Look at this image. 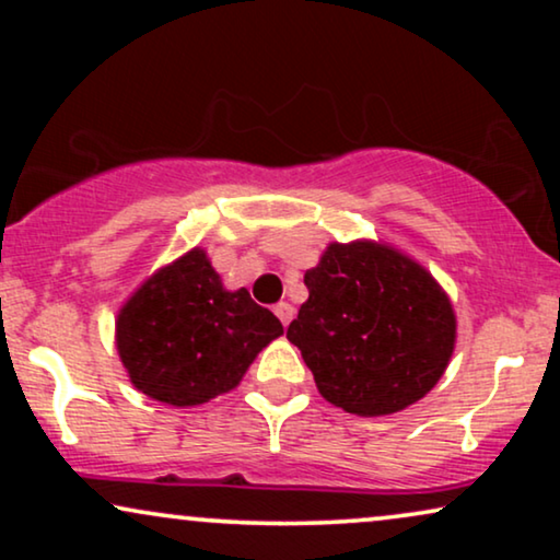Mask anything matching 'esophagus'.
I'll return each instance as SVG.
<instances>
[{
  "label": "esophagus",
  "mask_w": 560,
  "mask_h": 560,
  "mask_svg": "<svg viewBox=\"0 0 560 560\" xmlns=\"http://www.w3.org/2000/svg\"><path fill=\"white\" fill-rule=\"evenodd\" d=\"M275 316H278V318L282 320V326H288L290 320H293V316H295V308H293V305H290V303L282 301V303L275 305Z\"/></svg>",
  "instance_id": "34e87169"
}]
</instances>
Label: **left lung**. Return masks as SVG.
Wrapping results in <instances>:
<instances>
[{
	"label": "left lung",
	"mask_w": 560,
	"mask_h": 560,
	"mask_svg": "<svg viewBox=\"0 0 560 560\" xmlns=\"http://www.w3.org/2000/svg\"><path fill=\"white\" fill-rule=\"evenodd\" d=\"M303 282L308 301L288 339L328 402L374 418L431 393L454 354L456 316L423 265L380 242H334Z\"/></svg>",
	"instance_id": "obj_1"
}]
</instances>
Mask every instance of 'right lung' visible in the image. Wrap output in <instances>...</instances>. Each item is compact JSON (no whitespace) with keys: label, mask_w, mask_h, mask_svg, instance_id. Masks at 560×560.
<instances>
[{"label":"right lung","mask_w":560,"mask_h":560,"mask_svg":"<svg viewBox=\"0 0 560 560\" xmlns=\"http://www.w3.org/2000/svg\"><path fill=\"white\" fill-rule=\"evenodd\" d=\"M282 324L226 290L201 247L135 290L117 316V351L132 385L152 400L190 408L240 385Z\"/></svg>","instance_id":"obj_1"}]
</instances>
